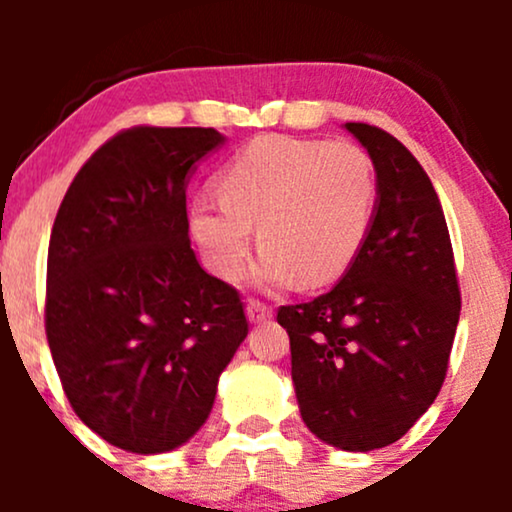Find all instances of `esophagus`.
<instances>
[{
	"label": "esophagus",
	"instance_id": "esophagus-1",
	"mask_svg": "<svg viewBox=\"0 0 512 512\" xmlns=\"http://www.w3.org/2000/svg\"><path fill=\"white\" fill-rule=\"evenodd\" d=\"M245 315H248L252 325H260V322H267L272 317V308L260 301H250L248 308H245Z\"/></svg>",
	"mask_w": 512,
	"mask_h": 512
}]
</instances>
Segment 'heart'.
<instances>
[{
	"mask_svg": "<svg viewBox=\"0 0 512 512\" xmlns=\"http://www.w3.org/2000/svg\"><path fill=\"white\" fill-rule=\"evenodd\" d=\"M221 197H197L192 238L223 279L248 260L257 226L264 250L252 269L262 291L298 281L322 286L342 276L361 252L373 221L375 170L349 142L260 137L223 168Z\"/></svg>",
	"mask_w": 512,
	"mask_h": 512,
	"instance_id": "b5f03b06",
	"label": "heart"
}]
</instances>
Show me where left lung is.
<instances>
[{
  "label": "left lung",
  "mask_w": 512,
  "mask_h": 512,
  "mask_svg": "<svg viewBox=\"0 0 512 512\" xmlns=\"http://www.w3.org/2000/svg\"><path fill=\"white\" fill-rule=\"evenodd\" d=\"M375 168L373 221L339 284L279 308L305 426L368 452L409 431L443 387L460 289L443 207L421 163L385 129L346 122Z\"/></svg>",
  "instance_id": "8db88e82"
}]
</instances>
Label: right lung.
I'll return each mask as SVG.
<instances>
[{"mask_svg":"<svg viewBox=\"0 0 512 512\" xmlns=\"http://www.w3.org/2000/svg\"><path fill=\"white\" fill-rule=\"evenodd\" d=\"M214 127H134L76 173L52 226L45 332L64 395L115 448L185 445L248 337L236 289L190 248L185 190Z\"/></svg>","mask_w":512,"mask_h":512,"instance_id":"add662e5","label":"right lung"}]
</instances>
